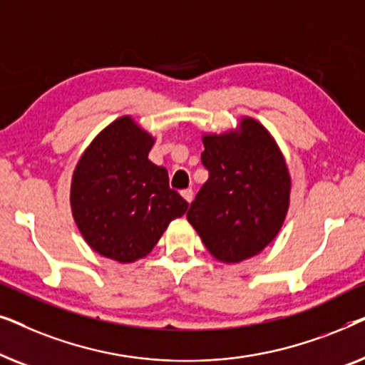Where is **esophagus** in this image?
<instances>
[{"instance_id":"obj_1","label":"esophagus","mask_w":365,"mask_h":365,"mask_svg":"<svg viewBox=\"0 0 365 365\" xmlns=\"http://www.w3.org/2000/svg\"><path fill=\"white\" fill-rule=\"evenodd\" d=\"M181 194H182V197L186 199L187 202H191V201H192V197H194V192H192V189H191V187H187V189H182Z\"/></svg>"}]
</instances>
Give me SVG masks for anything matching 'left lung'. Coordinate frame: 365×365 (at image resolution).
<instances>
[{"label": "left lung", "instance_id": "1", "mask_svg": "<svg viewBox=\"0 0 365 365\" xmlns=\"http://www.w3.org/2000/svg\"><path fill=\"white\" fill-rule=\"evenodd\" d=\"M202 143L209 178L187 221L219 261H244L261 252L282 226L291 192L287 166L266 128L249 118L239 134H212Z\"/></svg>", "mask_w": 365, "mask_h": 365}]
</instances>
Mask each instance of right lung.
<instances>
[{"label": "right lung", "instance_id": "obj_1", "mask_svg": "<svg viewBox=\"0 0 365 365\" xmlns=\"http://www.w3.org/2000/svg\"><path fill=\"white\" fill-rule=\"evenodd\" d=\"M154 139L124 116L109 124L79 159L71 207L94 251L133 262L153 251L187 201L169 187L168 171L148 159Z\"/></svg>", "mask_w": 365, "mask_h": 365}]
</instances>
